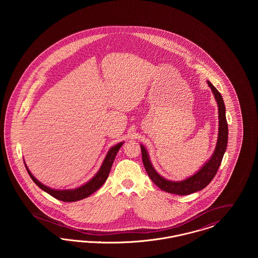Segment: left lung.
<instances>
[{
  "label": "left lung",
  "mask_w": 258,
  "mask_h": 258,
  "mask_svg": "<svg viewBox=\"0 0 258 258\" xmlns=\"http://www.w3.org/2000/svg\"><path fill=\"white\" fill-rule=\"evenodd\" d=\"M207 83L215 96L219 107V135L214 154L212 155L211 159L201 167V169H199L195 175L188 177L187 179L183 181L174 182L166 180L155 170L151 163V160L149 159L146 148L143 145H140L143 164L149 177L154 182V184H157L160 189L166 192L179 196H187L203 189L206 185L211 183V181L217 174L218 169L221 165L223 155L226 151L228 140V125L225 117V105L220 92L210 81H207Z\"/></svg>",
  "instance_id": "left-lung-1"
}]
</instances>
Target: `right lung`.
I'll return each instance as SVG.
<instances>
[{"label": "right lung", "instance_id": "obj_1", "mask_svg": "<svg viewBox=\"0 0 258 258\" xmlns=\"http://www.w3.org/2000/svg\"><path fill=\"white\" fill-rule=\"evenodd\" d=\"M123 142H121L115 146L111 148L108 151L107 155L105 156V159L103 160L99 170L98 173L89 181L86 184L74 188V189H54V188H50L49 186H46L43 184H41L39 181H37V179L34 177V175L29 170V168L26 166V169L29 173L30 177L32 178V180L35 182V184H37L38 187H40L42 190H44L45 192H47L51 197L61 200L63 202H74V201H78L81 199H84L86 197H90L92 194H94L95 191H97L98 188L104 184V182L106 181V179L108 178L109 172H110L111 166L113 164V161L115 160V157L119 151V149L123 145Z\"/></svg>", "mask_w": 258, "mask_h": 258}]
</instances>
